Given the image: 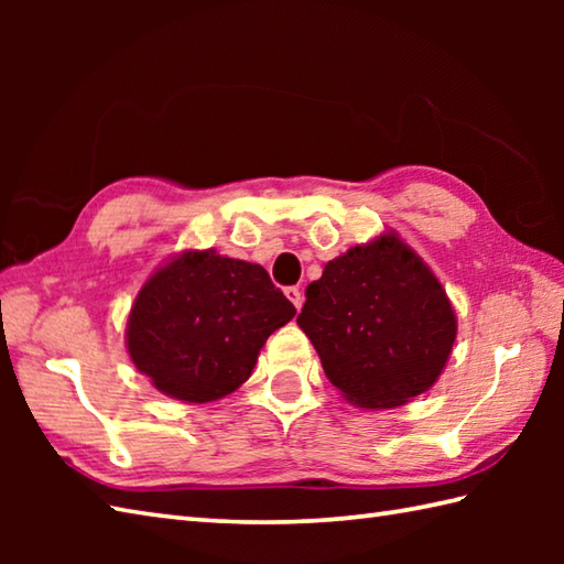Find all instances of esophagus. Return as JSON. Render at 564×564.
Here are the masks:
<instances>
[{"label": "esophagus", "mask_w": 564, "mask_h": 564, "mask_svg": "<svg viewBox=\"0 0 564 564\" xmlns=\"http://www.w3.org/2000/svg\"><path fill=\"white\" fill-rule=\"evenodd\" d=\"M285 297L295 305V310L303 307V291L297 289V285H291V289H285Z\"/></svg>", "instance_id": "1"}]
</instances>
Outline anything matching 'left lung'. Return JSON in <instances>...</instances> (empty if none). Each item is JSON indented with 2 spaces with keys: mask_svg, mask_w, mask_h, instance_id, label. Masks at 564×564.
<instances>
[{
  "mask_svg": "<svg viewBox=\"0 0 564 564\" xmlns=\"http://www.w3.org/2000/svg\"><path fill=\"white\" fill-rule=\"evenodd\" d=\"M297 315L341 398L366 410L410 402L438 380L458 319L422 257L398 232L332 259Z\"/></svg>",
  "mask_w": 564,
  "mask_h": 564,
  "instance_id": "1",
  "label": "left lung"
}]
</instances>
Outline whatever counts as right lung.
<instances>
[{"label":"right lung","mask_w":564,"mask_h":564,"mask_svg":"<svg viewBox=\"0 0 564 564\" xmlns=\"http://www.w3.org/2000/svg\"><path fill=\"white\" fill-rule=\"evenodd\" d=\"M293 315V303L259 263L188 249L140 289L126 346L160 392L203 404L242 386L261 346Z\"/></svg>","instance_id":"right-lung-1"}]
</instances>
